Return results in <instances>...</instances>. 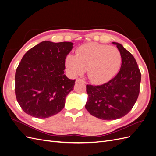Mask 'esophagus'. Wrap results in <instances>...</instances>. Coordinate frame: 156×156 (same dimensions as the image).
Wrapping results in <instances>:
<instances>
[{
  "mask_svg": "<svg viewBox=\"0 0 156 156\" xmlns=\"http://www.w3.org/2000/svg\"><path fill=\"white\" fill-rule=\"evenodd\" d=\"M76 82H77V83H79V82H81V83H85V82H84V81L83 79H79V78H78V79H76Z\"/></svg>",
  "mask_w": 156,
  "mask_h": 156,
  "instance_id": "obj_1",
  "label": "esophagus"
}]
</instances>
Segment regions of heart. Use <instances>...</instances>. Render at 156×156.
Returning a JSON list of instances; mask_svg holds the SVG:
<instances>
[{
    "label": "heart",
    "mask_w": 156,
    "mask_h": 156,
    "mask_svg": "<svg viewBox=\"0 0 156 156\" xmlns=\"http://www.w3.org/2000/svg\"><path fill=\"white\" fill-rule=\"evenodd\" d=\"M122 63V55L117 48L97 43L81 45L76 55L66 58V67L70 73L77 75L88 69L92 81L101 83L108 81L117 73Z\"/></svg>",
    "instance_id": "heart-1"
}]
</instances>
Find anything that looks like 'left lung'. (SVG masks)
<instances>
[{
    "label": "left lung",
    "instance_id": "8db88e82",
    "mask_svg": "<svg viewBox=\"0 0 156 156\" xmlns=\"http://www.w3.org/2000/svg\"><path fill=\"white\" fill-rule=\"evenodd\" d=\"M122 55L120 69L116 76L101 85L87 84L85 108L92 116L105 120L124 116L134 106L140 92L141 73L133 56L119 43Z\"/></svg>",
    "mask_w": 156,
    "mask_h": 156
}]
</instances>
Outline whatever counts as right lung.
Returning a JSON list of instances; mask_svg holds the SVG:
<instances>
[{
    "mask_svg": "<svg viewBox=\"0 0 156 156\" xmlns=\"http://www.w3.org/2000/svg\"><path fill=\"white\" fill-rule=\"evenodd\" d=\"M72 42L42 41L23 56L16 69L15 92L17 101L27 114L46 119L63 109L75 79L64 74L66 56Z\"/></svg>",
    "mask_w": 156,
    "mask_h": 156,
    "instance_id": "1",
    "label": "right lung"
}]
</instances>
